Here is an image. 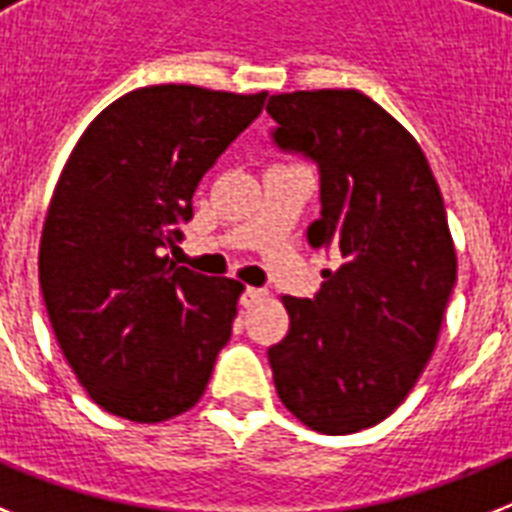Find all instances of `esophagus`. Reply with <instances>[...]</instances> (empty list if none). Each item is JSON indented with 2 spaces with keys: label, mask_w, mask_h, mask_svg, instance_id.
<instances>
[{
  "label": "esophagus",
  "mask_w": 512,
  "mask_h": 512,
  "mask_svg": "<svg viewBox=\"0 0 512 512\" xmlns=\"http://www.w3.org/2000/svg\"><path fill=\"white\" fill-rule=\"evenodd\" d=\"M265 295H268L265 289L247 287V289H244V295H241V305H244V308H252V305H255V303L265 300Z\"/></svg>",
  "instance_id": "esophagus-1"
}]
</instances>
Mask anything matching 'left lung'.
<instances>
[{
    "label": "left lung",
    "instance_id": "8db88e82",
    "mask_svg": "<svg viewBox=\"0 0 512 512\" xmlns=\"http://www.w3.org/2000/svg\"><path fill=\"white\" fill-rule=\"evenodd\" d=\"M268 114L273 143L319 167L311 247L342 255L313 300L281 297L273 382L303 425L348 436L393 414L433 356L457 281L444 199L417 140L364 92H284Z\"/></svg>",
    "mask_w": 512,
    "mask_h": 512
}]
</instances>
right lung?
Instances as JSON below:
<instances>
[{"instance_id": "1", "label": "right lung", "mask_w": 512, "mask_h": 512, "mask_svg": "<svg viewBox=\"0 0 512 512\" xmlns=\"http://www.w3.org/2000/svg\"><path fill=\"white\" fill-rule=\"evenodd\" d=\"M268 92L154 84L84 130L52 193L39 284L52 332L100 409L130 422L188 412L231 340L241 284L175 265L193 191Z\"/></svg>"}]
</instances>
